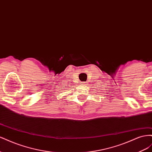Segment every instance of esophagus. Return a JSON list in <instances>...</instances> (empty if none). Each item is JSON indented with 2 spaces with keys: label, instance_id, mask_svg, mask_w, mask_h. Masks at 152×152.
Here are the masks:
<instances>
[{
  "label": "esophagus",
  "instance_id": "obj_1",
  "mask_svg": "<svg viewBox=\"0 0 152 152\" xmlns=\"http://www.w3.org/2000/svg\"><path fill=\"white\" fill-rule=\"evenodd\" d=\"M86 82H81V85H83V86H84V85H86Z\"/></svg>",
  "mask_w": 152,
  "mask_h": 152
}]
</instances>
